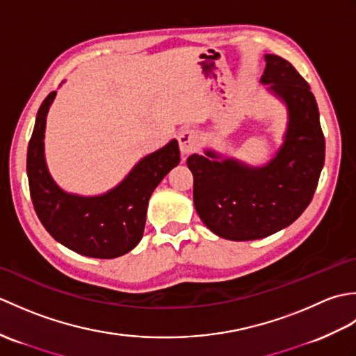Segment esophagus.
Returning a JSON list of instances; mask_svg holds the SVG:
<instances>
[{"instance_id":"34e87169","label":"esophagus","mask_w":356,"mask_h":356,"mask_svg":"<svg viewBox=\"0 0 356 356\" xmlns=\"http://www.w3.org/2000/svg\"><path fill=\"white\" fill-rule=\"evenodd\" d=\"M182 154H190L199 145V134L193 128H184L177 136Z\"/></svg>"}]
</instances>
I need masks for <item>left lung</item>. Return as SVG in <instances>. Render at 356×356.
<instances>
[{
	"label": "left lung",
	"instance_id": "8db88e82",
	"mask_svg": "<svg viewBox=\"0 0 356 356\" xmlns=\"http://www.w3.org/2000/svg\"><path fill=\"white\" fill-rule=\"evenodd\" d=\"M263 84L287 105L283 147L263 166L236 159L193 154V199L202 222L218 237L246 241L268 237L297 220L311 203L324 165V134L318 105L305 78L277 55H266Z\"/></svg>",
	"mask_w": 356,
	"mask_h": 356
}]
</instances>
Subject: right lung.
I'll return each instance as SVG.
<instances>
[{"label": "right lung", "mask_w": 356, "mask_h": 356, "mask_svg": "<svg viewBox=\"0 0 356 356\" xmlns=\"http://www.w3.org/2000/svg\"><path fill=\"white\" fill-rule=\"evenodd\" d=\"M56 92L36 115L27 148V177L35 213L50 236L65 248L93 259L127 254L143 236L148 200L154 188L180 162L177 140L143 157L115 190L96 197L64 193L50 177L44 159L45 116Z\"/></svg>", "instance_id": "add662e5"}]
</instances>
